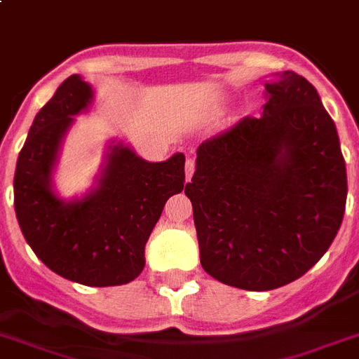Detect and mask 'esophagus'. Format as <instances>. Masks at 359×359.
<instances>
[{
  "mask_svg": "<svg viewBox=\"0 0 359 359\" xmlns=\"http://www.w3.org/2000/svg\"><path fill=\"white\" fill-rule=\"evenodd\" d=\"M186 179L188 180H191V177H193V173H195V161H193V158H188V161H186Z\"/></svg>",
  "mask_w": 359,
  "mask_h": 359,
  "instance_id": "obj_1",
  "label": "esophagus"
}]
</instances>
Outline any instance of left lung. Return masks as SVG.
Wrapping results in <instances>:
<instances>
[{"label": "left lung", "instance_id": "left-lung-1", "mask_svg": "<svg viewBox=\"0 0 359 359\" xmlns=\"http://www.w3.org/2000/svg\"><path fill=\"white\" fill-rule=\"evenodd\" d=\"M260 117L202 142L184 193L201 264L218 282L271 291L304 276L338 233L347 171L316 88L285 70L266 83Z\"/></svg>", "mask_w": 359, "mask_h": 359}]
</instances>
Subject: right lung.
Wrapping results in <instances>:
<instances>
[{
	"mask_svg": "<svg viewBox=\"0 0 359 359\" xmlns=\"http://www.w3.org/2000/svg\"><path fill=\"white\" fill-rule=\"evenodd\" d=\"M92 88L70 76L36 115L18 157L14 208L25 240L48 269L72 282L108 287L144 269V245L168 198L184 189V155L148 162L123 144L111 148L95 191L63 202L52 191V168L72 115Z\"/></svg>",
	"mask_w": 359,
	"mask_h": 359,
	"instance_id": "add662e5",
	"label": "right lung"
}]
</instances>
